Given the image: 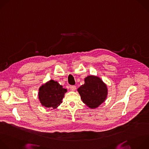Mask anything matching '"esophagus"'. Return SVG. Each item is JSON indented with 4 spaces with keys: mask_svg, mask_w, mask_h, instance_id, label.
I'll list each match as a JSON object with an SVG mask.
<instances>
[{
    "mask_svg": "<svg viewBox=\"0 0 149 149\" xmlns=\"http://www.w3.org/2000/svg\"><path fill=\"white\" fill-rule=\"evenodd\" d=\"M70 89L72 91H74L75 89H76V86H74V85H71V86H70Z\"/></svg>",
    "mask_w": 149,
    "mask_h": 149,
    "instance_id": "34e87169",
    "label": "esophagus"
}]
</instances>
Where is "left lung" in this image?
I'll return each mask as SVG.
<instances>
[{"label":"left lung","mask_w":149,"mask_h":149,"mask_svg":"<svg viewBox=\"0 0 149 149\" xmlns=\"http://www.w3.org/2000/svg\"><path fill=\"white\" fill-rule=\"evenodd\" d=\"M85 83L78 88L82 101L89 108L95 109L105 101L108 88L103 81L97 76L89 75L84 79Z\"/></svg>","instance_id":"left-lung-1"}]
</instances>
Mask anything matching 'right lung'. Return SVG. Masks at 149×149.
Returning a JSON list of instances; mask_svg holds the SVG:
<instances>
[{
	"label": "right lung",
	"mask_w": 149,
	"mask_h": 149,
	"mask_svg": "<svg viewBox=\"0 0 149 149\" xmlns=\"http://www.w3.org/2000/svg\"><path fill=\"white\" fill-rule=\"evenodd\" d=\"M38 91V99L41 105L53 109H56L60 105L67 91L57 81L53 79L41 85Z\"/></svg>",
	"instance_id": "1"
}]
</instances>
